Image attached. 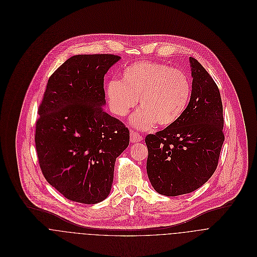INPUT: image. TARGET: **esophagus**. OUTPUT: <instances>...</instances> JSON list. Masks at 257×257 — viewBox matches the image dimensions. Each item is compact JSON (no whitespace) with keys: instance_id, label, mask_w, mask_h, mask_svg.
<instances>
[{"instance_id":"obj_1","label":"esophagus","mask_w":257,"mask_h":257,"mask_svg":"<svg viewBox=\"0 0 257 257\" xmlns=\"http://www.w3.org/2000/svg\"><path fill=\"white\" fill-rule=\"evenodd\" d=\"M144 140V138L137 132L131 131V142L132 143H140Z\"/></svg>"}]
</instances>
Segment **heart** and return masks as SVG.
<instances>
[{
    "mask_svg": "<svg viewBox=\"0 0 257 257\" xmlns=\"http://www.w3.org/2000/svg\"><path fill=\"white\" fill-rule=\"evenodd\" d=\"M191 83L180 70L164 63L142 60L121 71V81L111 79L106 85V97L111 112L119 117L133 110L140 98L142 109L132 123L143 130L174 124L188 107Z\"/></svg>",
    "mask_w": 257,
    "mask_h": 257,
    "instance_id": "heart-1",
    "label": "heart"
}]
</instances>
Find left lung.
Instances as JSON below:
<instances>
[{
  "label": "left lung",
  "instance_id": "left-lung-1",
  "mask_svg": "<svg viewBox=\"0 0 257 257\" xmlns=\"http://www.w3.org/2000/svg\"><path fill=\"white\" fill-rule=\"evenodd\" d=\"M192 93L183 115L172 125L147 135V171L154 190L173 197L191 193L217 169L224 141L220 90L211 75L190 57Z\"/></svg>",
  "mask_w": 257,
  "mask_h": 257
}]
</instances>
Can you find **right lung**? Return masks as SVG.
I'll return each mask as SVG.
<instances>
[{
    "label": "right lung",
    "instance_id": "add662e5",
    "mask_svg": "<svg viewBox=\"0 0 257 257\" xmlns=\"http://www.w3.org/2000/svg\"><path fill=\"white\" fill-rule=\"evenodd\" d=\"M119 59L70 57L49 77L38 108L35 143L41 172L74 202L97 204L108 197L115 159L130 144L128 128L103 108L105 74Z\"/></svg>",
    "mask_w": 257,
    "mask_h": 257
}]
</instances>
